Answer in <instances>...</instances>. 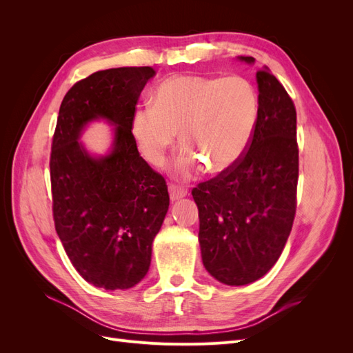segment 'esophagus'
Segmentation results:
<instances>
[{
	"mask_svg": "<svg viewBox=\"0 0 353 353\" xmlns=\"http://www.w3.org/2000/svg\"><path fill=\"white\" fill-rule=\"evenodd\" d=\"M169 191H170V200H172V201H178L181 199H184L187 196V193H188L185 187L175 185V184L170 185Z\"/></svg>",
	"mask_w": 353,
	"mask_h": 353,
	"instance_id": "34e87169",
	"label": "esophagus"
}]
</instances>
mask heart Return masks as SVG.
Returning <instances> with one entry per match:
<instances>
[{"label":"heart","mask_w":353,"mask_h":353,"mask_svg":"<svg viewBox=\"0 0 353 353\" xmlns=\"http://www.w3.org/2000/svg\"><path fill=\"white\" fill-rule=\"evenodd\" d=\"M261 110L258 88L241 74H176L157 85L153 105L134 113L131 134L138 153L150 165L163 162L179 135L187 145L176 172L190 176L209 166L219 175L248 156Z\"/></svg>","instance_id":"heart-1"}]
</instances>
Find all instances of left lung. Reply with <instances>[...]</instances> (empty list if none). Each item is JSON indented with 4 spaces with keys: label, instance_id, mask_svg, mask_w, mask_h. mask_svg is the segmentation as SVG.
Listing matches in <instances>:
<instances>
[{
    "label": "left lung",
    "instance_id": "obj_1",
    "mask_svg": "<svg viewBox=\"0 0 353 353\" xmlns=\"http://www.w3.org/2000/svg\"><path fill=\"white\" fill-rule=\"evenodd\" d=\"M256 78L262 110L248 156L191 193L199 208L203 265L227 285L254 283L272 268L290 236L297 206L294 103L268 68Z\"/></svg>",
    "mask_w": 353,
    "mask_h": 353
}]
</instances>
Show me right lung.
<instances>
[{
  "mask_svg": "<svg viewBox=\"0 0 353 353\" xmlns=\"http://www.w3.org/2000/svg\"><path fill=\"white\" fill-rule=\"evenodd\" d=\"M148 68L100 70L77 82L61 101L52 137L50 176L57 236L74 270L104 290H128L152 262V244L169 209L165 178L138 153L131 119ZM108 121L110 144L92 151L88 125Z\"/></svg>",
  "mask_w": 353,
  "mask_h": 353,
  "instance_id": "obj_1",
  "label": "right lung"
}]
</instances>
